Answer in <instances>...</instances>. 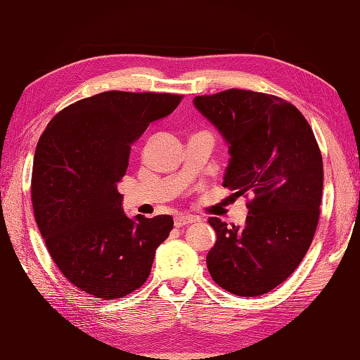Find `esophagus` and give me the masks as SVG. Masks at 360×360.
<instances>
[{
    "instance_id": "34e87169",
    "label": "esophagus",
    "mask_w": 360,
    "mask_h": 360,
    "mask_svg": "<svg viewBox=\"0 0 360 360\" xmlns=\"http://www.w3.org/2000/svg\"><path fill=\"white\" fill-rule=\"evenodd\" d=\"M196 218L190 217V215H176L174 217V226L176 228H184L190 223H195Z\"/></svg>"
}]
</instances>
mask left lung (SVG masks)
Masks as SVG:
<instances>
[{
	"instance_id": "1",
	"label": "left lung",
	"mask_w": 360,
	"mask_h": 360,
	"mask_svg": "<svg viewBox=\"0 0 360 360\" xmlns=\"http://www.w3.org/2000/svg\"><path fill=\"white\" fill-rule=\"evenodd\" d=\"M196 109L229 143L224 187L245 196L243 226L210 217L215 283L238 297L283 284L306 256L320 218L323 159L311 124L283 98L229 89L196 96Z\"/></svg>"
}]
</instances>
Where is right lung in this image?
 <instances>
[{"label":"right lung","mask_w":360,"mask_h":360,"mask_svg":"<svg viewBox=\"0 0 360 360\" xmlns=\"http://www.w3.org/2000/svg\"><path fill=\"white\" fill-rule=\"evenodd\" d=\"M181 100L103 91L62 109L39 139L31 178L35 221L63 276L91 297L115 300L142 287L173 229L170 215L126 217L117 182L148 124L170 115Z\"/></svg>","instance_id":"1"}]
</instances>
